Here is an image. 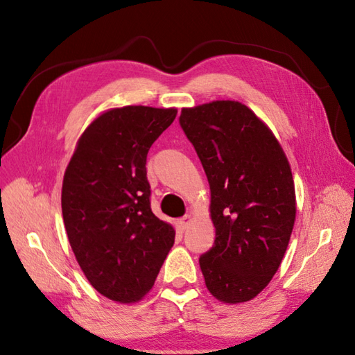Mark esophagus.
<instances>
[{
    "label": "esophagus",
    "instance_id": "1",
    "mask_svg": "<svg viewBox=\"0 0 355 355\" xmlns=\"http://www.w3.org/2000/svg\"><path fill=\"white\" fill-rule=\"evenodd\" d=\"M191 223H192V216H191V215H186V216L180 218V220H178L180 227H182L183 230H186V229H187V225H189Z\"/></svg>",
    "mask_w": 355,
    "mask_h": 355
}]
</instances>
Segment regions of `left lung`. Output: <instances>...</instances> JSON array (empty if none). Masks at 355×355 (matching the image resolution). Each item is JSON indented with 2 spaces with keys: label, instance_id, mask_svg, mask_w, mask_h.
<instances>
[{
  "label": "left lung",
  "instance_id": "1",
  "mask_svg": "<svg viewBox=\"0 0 355 355\" xmlns=\"http://www.w3.org/2000/svg\"><path fill=\"white\" fill-rule=\"evenodd\" d=\"M180 125L210 186L215 245L200 258L207 290L248 302L281 266L296 220L293 173L273 131L238 101L183 108Z\"/></svg>",
  "mask_w": 355,
  "mask_h": 355
}]
</instances>
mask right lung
<instances>
[{
    "label": "right lung",
    "mask_w": 355,
    "mask_h": 355,
    "mask_svg": "<svg viewBox=\"0 0 355 355\" xmlns=\"http://www.w3.org/2000/svg\"><path fill=\"white\" fill-rule=\"evenodd\" d=\"M177 108L126 105L103 111L76 143L62 182L71 250L102 296L135 304L153 288L175 229L150 210L146 155Z\"/></svg>",
    "instance_id": "right-lung-1"
}]
</instances>
